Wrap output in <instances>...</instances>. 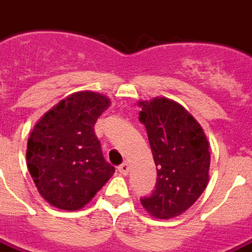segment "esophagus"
I'll list each match as a JSON object with an SVG mask.
<instances>
[{"label":"esophagus","mask_w":252,"mask_h":252,"mask_svg":"<svg viewBox=\"0 0 252 252\" xmlns=\"http://www.w3.org/2000/svg\"><path fill=\"white\" fill-rule=\"evenodd\" d=\"M119 172L122 173L123 176H126L128 172H129V164H128V162H123V164L119 166Z\"/></svg>","instance_id":"obj_1"}]
</instances>
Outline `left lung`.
Listing matches in <instances>:
<instances>
[{
    "label": "left lung",
    "instance_id": "8db88e82",
    "mask_svg": "<svg viewBox=\"0 0 252 252\" xmlns=\"http://www.w3.org/2000/svg\"><path fill=\"white\" fill-rule=\"evenodd\" d=\"M139 105V120L145 126L157 168L156 189L140 201L152 217L170 220L188 210L206 189L209 141L199 123L177 101L155 97Z\"/></svg>",
    "mask_w": 252,
    "mask_h": 252
}]
</instances>
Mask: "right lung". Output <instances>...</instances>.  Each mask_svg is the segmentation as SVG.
I'll return each mask as SVG.
<instances>
[{
	"instance_id": "1",
	"label": "right lung",
	"mask_w": 252,
	"mask_h": 252,
	"mask_svg": "<svg viewBox=\"0 0 252 252\" xmlns=\"http://www.w3.org/2000/svg\"><path fill=\"white\" fill-rule=\"evenodd\" d=\"M111 100L74 92L42 116L28 140L26 164L39 194L61 210H79L112 177L95 136L96 120Z\"/></svg>"
}]
</instances>
